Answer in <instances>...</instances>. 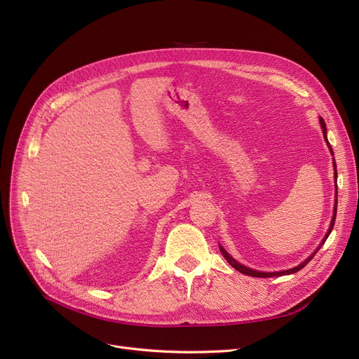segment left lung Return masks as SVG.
<instances>
[{"label": "left lung", "instance_id": "left-lung-1", "mask_svg": "<svg viewBox=\"0 0 359 359\" xmlns=\"http://www.w3.org/2000/svg\"><path fill=\"white\" fill-rule=\"evenodd\" d=\"M320 123H321V128H323V134H324V138H325V141H327V135H325V133H327V128H325V122H324V119L323 118H320ZM327 144H328V147H330V151H332V154H333V150H332V146H330V142L327 141ZM334 163V177L337 178V170H336V162H333ZM336 197H337V193H336ZM336 212H337V200H336V205H334V213H333V219H332V224H330V228H328V231H327V234H325V237L323 238V241H321V245L317 248V250H315L308 259H305L302 264L300 265H297V266H294V268H292V269H287V271H280V272H261V271H255V269H250V268H248V266H245V265H241V264H238L236 259H233L231 256H229L228 253H226V250L219 245V250H221V253H222V256L225 257L226 259V262L231 265L233 268H236L238 272H243V274H246V276H250V277H262V278H266V277H274V276H278V277H281V276H287V274H293V272H297L299 269H302L311 259L312 257L315 256V253H317L318 250H320V248L324 245V241L327 240V237L330 236V233H332V229H333V226H334V221H336Z\"/></svg>", "mask_w": 359, "mask_h": 359}]
</instances>
